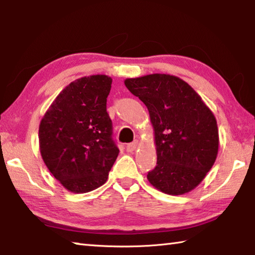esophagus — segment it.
Instances as JSON below:
<instances>
[{"mask_svg":"<svg viewBox=\"0 0 255 255\" xmlns=\"http://www.w3.org/2000/svg\"><path fill=\"white\" fill-rule=\"evenodd\" d=\"M137 141H132V143H130V144H128L127 146H126V149H127V152H133V150L136 149V147H137Z\"/></svg>","mask_w":255,"mask_h":255,"instance_id":"1","label":"esophagus"}]
</instances>
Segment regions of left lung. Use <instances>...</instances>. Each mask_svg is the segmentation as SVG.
I'll return each instance as SVG.
<instances>
[{"label":"left lung","mask_w":255,"mask_h":255,"mask_svg":"<svg viewBox=\"0 0 255 255\" xmlns=\"http://www.w3.org/2000/svg\"><path fill=\"white\" fill-rule=\"evenodd\" d=\"M125 85L147 107L157 163L149 183L167 195L191 191L205 179L218 153L213 112L187 82L169 74L127 79Z\"/></svg>","instance_id":"left-lung-1"}]
</instances>
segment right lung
I'll return each mask as SVG.
<instances>
[{"instance_id":"1","label":"right lung","mask_w":255,"mask_h":255,"mask_svg":"<svg viewBox=\"0 0 255 255\" xmlns=\"http://www.w3.org/2000/svg\"><path fill=\"white\" fill-rule=\"evenodd\" d=\"M111 83L107 75L72 82L40 122L41 157L50 173L71 192L85 193L105 184L119 154L107 112Z\"/></svg>"}]
</instances>
